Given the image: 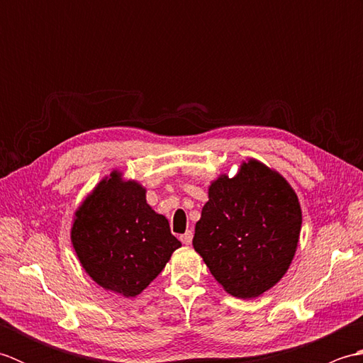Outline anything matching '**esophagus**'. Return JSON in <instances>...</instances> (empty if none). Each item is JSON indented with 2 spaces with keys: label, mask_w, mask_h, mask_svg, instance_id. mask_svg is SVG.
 <instances>
[{
  "label": "esophagus",
  "mask_w": 363,
  "mask_h": 363,
  "mask_svg": "<svg viewBox=\"0 0 363 363\" xmlns=\"http://www.w3.org/2000/svg\"><path fill=\"white\" fill-rule=\"evenodd\" d=\"M191 240H194V233H191V230H187L186 234L181 235V242H182L184 245H190Z\"/></svg>",
  "instance_id": "1"
}]
</instances>
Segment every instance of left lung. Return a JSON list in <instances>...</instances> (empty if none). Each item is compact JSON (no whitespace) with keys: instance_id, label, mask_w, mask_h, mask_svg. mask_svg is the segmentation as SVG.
Returning <instances> with one entry per match:
<instances>
[{"instance_id":"1","label":"left lung","mask_w":363,"mask_h":363,"mask_svg":"<svg viewBox=\"0 0 363 363\" xmlns=\"http://www.w3.org/2000/svg\"><path fill=\"white\" fill-rule=\"evenodd\" d=\"M301 207L284 177L256 159L234 177L221 174L195 226L194 248L223 289L256 298L287 273L295 256Z\"/></svg>"}]
</instances>
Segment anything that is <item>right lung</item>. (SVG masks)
Wrapping results in <instances>:
<instances>
[{
	"mask_svg": "<svg viewBox=\"0 0 363 363\" xmlns=\"http://www.w3.org/2000/svg\"><path fill=\"white\" fill-rule=\"evenodd\" d=\"M146 190L120 172L98 184L74 213L72 243L103 289L130 298L156 279L181 242L146 203Z\"/></svg>",
	"mask_w": 363,
	"mask_h": 363,
	"instance_id": "add662e5",
	"label": "right lung"
}]
</instances>
